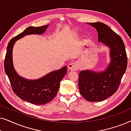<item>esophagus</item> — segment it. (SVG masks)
I'll return each instance as SVG.
<instances>
[{"instance_id":"34e87169","label":"esophagus","mask_w":131,"mask_h":131,"mask_svg":"<svg viewBox=\"0 0 131 131\" xmlns=\"http://www.w3.org/2000/svg\"><path fill=\"white\" fill-rule=\"evenodd\" d=\"M68 69L71 71H77L79 69V64L77 62H73L69 64Z\"/></svg>"}]
</instances>
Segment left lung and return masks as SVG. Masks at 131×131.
I'll list each match as a JSON object with an SVG mask.
<instances>
[{
  "label": "left lung",
  "instance_id": "8db88e82",
  "mask_svg": "<svg viewBox=\"0 0 131 131\" xmlns=\"http://www.w3.org/2000/svg\"><path fill=\"white\" fill-rule=\"evenodd\" d=\"M96 28L98 42L110 49V62L104 70H85L79 75L80 94L87 101H101L117 90L128 64L125 44L117 34L101 22L87 23Z\"/></svg>",
  "mask_w": 131,
  "mask_h": 131
}]
</instances>
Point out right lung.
Listing matches in <instances>:
<instances>
[{"label":"right lung","instance_id":"right-lung-1","mask_svg":"<svg viewBox=\"0 0 131 131\" xmlns=\"http://www.w3.org/2000/svg\"><path fill=\"white\" fill-rule=\"evenodd\" d=\"M49 25L42 27L30 26L24 31L14 37L7 46L4 66L5 71L14 93L23 101L37 105L49 103L56 96L60 82L67 74V67L51 71L38 79L29 80L23 78L17 73L14 67L12 51L17 40L29 35H43Z\"/></svg>","mask_w":131,"mask_h":131}]
</instances>
